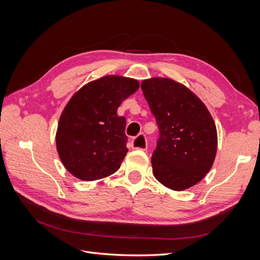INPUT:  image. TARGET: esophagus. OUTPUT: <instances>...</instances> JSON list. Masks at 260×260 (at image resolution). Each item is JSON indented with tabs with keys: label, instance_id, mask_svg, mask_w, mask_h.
Returning a JSON list of instances; mask_svg holds the SVG:
<instances>
[{
	"label": "esophagus",
	"instance_id": "34e87169",
	"mask_svg": "<svg viewBox=\"0 0 260 260\" xmlns=\"http://www.w3.org/2000/svg\"><path fill=\"white\" fill-rule=\"evenodd\" d=\"M131 146L135 149H143V151H145L147 148V142H146L145 136L141 133V135L136 137L131 141Z\"/></svg>",
	"mask_w": 260,
	"mask_h": 260
}]
</instances>
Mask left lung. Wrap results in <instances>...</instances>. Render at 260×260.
Instances as JSON below:
<instances>
[{
  "label": "left lung",
  "mask_w": 260,
  "mask_h": 260,
  "mask_svg": "<svg viewBox=\"0 0 260 260\" xmlns=\"http://www.w3.org/2000/svg\"><path fill=\"white\" fill-rule=\"evenodd\" d=\"M159 129L153 175L174 191L199 183L214 164L217 129L205 104L182 83L151 78L141 83Z\"/></svg>",
  "instance_id": "8db88e82"
}]
</instances>
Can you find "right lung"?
Segmentation results:
<instances>
[{"instance_id":"add662e5","label":"right lung","mask_w":260,"mask_h":260,"mask_svg":"<svg viewBox=\"0 0 260 260\" xmlns=\"http://www.w3.org/2000/svg\"><path fill=\"white\" fill-rule=\"evenodd\" d=\"M139 81L105 76L84 84L69 100L56 131V148L64 167L83 181L100 180L120 168L128 153L121 102L139 89Z\"/></svg>"}]
</instances>
